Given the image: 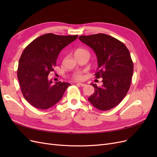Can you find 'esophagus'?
Masks as SVG:
<instances>
[{
	"instance_id": "esophagus-1",
	"label": "esophagus",
	"mask_w": 157,
	"mask_h": 157,
	"mask_svg": "<svg viewBox=\"0 0 157 157\" xmlns=\"http://www.w3.org/2000/svg\"><path fill=\"white\" fill-rule=\"evenodd\" d=\"M77 85H78V86H82V87H84V86H86V84H84V83H80V82H77Z\"/></svg>"
}]
</instances>
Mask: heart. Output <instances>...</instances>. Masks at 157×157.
Instances as JSON below:
<instances>
[{
  "instance_id": "heart-1",
  "label": "heart",
  "mask_w": 157,
  "mask_h": 157,
  "mask_svg": "<svg viewBox=\"0 0 157 157\" xmlns=\"http://www.w3.org/2000/svg\"><path fill=\"white\" fill-rule=\"evenodd\" d=\"M86 52V51L83 48H78L75 51V55L79 54V53H80V52ZM73 78L77 80H82L84 78V75L82 72H77L73 75Z\"/></svg>"
}]
</instances>
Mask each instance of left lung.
Masks as SVG:
<instances>
[{
  "instance_id": "1",
  "label": "left lung",
  "mask_w": 157,
  "mask_h": 157,
  "mask_svg": "<svg viewBox=\"0 0 157 157\" xmlns=\"http://www.w3.org/2000/svg\"><path fill=\"white\" fill-rule=\"evenodd\" d=\"M78 39L95 52L98 63L95 75L103 78L101 86L92 84L95 91L88 100L99 110L108 111L118 105L130 89L134 71L130 52L123 42L103 33Z\"/></svg>"
}]
</instances>
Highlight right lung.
I'll list each match as a JSON object with an SVG mask.
<instances>
[{
    "label": "right lung",
    "mask_w": 157,
    "mask_h": 157,
    "mask_svg": "<svg viewBox=\"0 0 157 157\" xmlns=\"http://www.w3.org/2000/svg\"><path fill=\"white\" fill-rule=\"evenodd\" d=\"M77 37L47 33L33 40L23 50L17 75L23 96L32 106L47 109L63 97L71 84L59 81L52 85L48 76L54 71L61 50Z\"/></svg>",
    "instance_id": "right-lung-1"
}]
</instances>
